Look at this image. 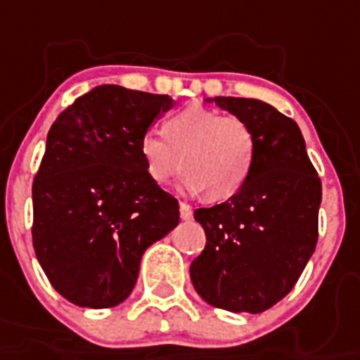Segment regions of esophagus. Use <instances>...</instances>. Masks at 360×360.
<instances>
[{"mask_svg":"<svg viewBox=\"0 0 360 360\" xmlns=\"http://www.w3.org/2000/svg\"><path fill=\"white\" fill-rule=\"evenodd\" d=\"M179 214H181V220H191L192 219V207L188 203H179Z\"/></svg>","mask_w":360,"mask_h":360,"instance_id":"1","label":"esophagus"}]
</instances>
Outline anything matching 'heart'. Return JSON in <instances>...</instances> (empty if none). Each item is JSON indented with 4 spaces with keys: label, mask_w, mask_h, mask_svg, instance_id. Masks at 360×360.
I'll return each instance as SVG.
<instances>
[{
    "label": "heart",
    "mask_w": 360,
    "mask_h": 360,
    "mask_svg": "<svg viewBox=\"0 0 360 360\" xmlns=\"http://www.w3.org/2000/svg\"><path fill=\"white\" fill-rule=\"evenodd\" d=\"M140 155L147 175L158 185L169 183L183 166V191H203L207 200L220 202L248 179L256 160V136L237 115L186 106L164 121V138L155 132L141 136Z\"/></svg>",
    "instance_id": "b5f03b06"
}]
</instances>
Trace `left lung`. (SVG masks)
<instances>
[{"label":"left lung","instance_id":"1","mask_svg":"<svg viewBox=\"0 0 360 360\" xmlns=\"http://www.w3.org/2000/svg\"><path fill=\"white\" fill-rule=\"evenodd\" d=\"M250 124L256 160L233 196L194 211L207 245L192 262L194 290L211 307L259 314L284 299L318 243L321 181L297 123L256 98H207Z\"/></svg>","mask_w":360,"mask_h":360}]
</instances>
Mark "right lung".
Listing matches in <instances>:
<instances>
[{
	"mask_svg": "<svg viewBox=\"0 0 360 360\" xmlns=\"http://www.w3.org/2000/svg\"><path fill=\"white\" fill-rule=\"evenodd\" d=\"M175 104L104 84L65 108L33 181V246L53 290L86 308L117 307L143 252L179 224V203L147 175L141 136Z\"/></svg>",
	"mask_w": 360,
	"mask_h": 360,
	"instance_id": "add662e5",
	"label": "right lung"
}]
</instances>
